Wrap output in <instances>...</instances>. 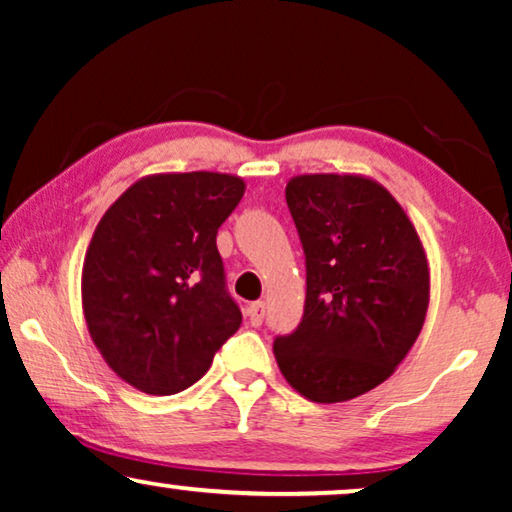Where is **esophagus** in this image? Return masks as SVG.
<instances>
[{
    "mask_svg": "<svg viewBox=\"0 0 512 512\" xmlns=\"http://www.w3.org/2000/svg\"><path fill=\"white\" fill-rule=\"evenodd\" d=\"M247 314H249L251 324H254V326L261 324L263 317H265V303H263V300H256V303H251Z\"/></svg>",
    "mask_w": 512,
    "mask_h": 512,
    "instance_id": "34e87169",
    "label": "esophagus"
}]
</instances>
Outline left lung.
Returning a JSON list of instances; mask_svg holds the SVG:
<instances>
[{"label": "left lung", "instance_id": "1", "mask_svg": "<svg viewBox=\"0 0 512 512\" xmlns=\"http://www.w3.org/2000/svg\"><path fill=\"white\" fill-rule=\"evenodd\" d=\"M305 249L300 326L272 345L284 380L312 403H345L394 375L422 333L431 270L415 223L363 174L286 184Z\"/></svg>", "mask_w": 512, "mask_h": 512}]
</instances>
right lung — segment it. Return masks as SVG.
I'll return each mask as SVG.
<instances>
[{"label": "right lung", "instance_id": "add662e5", "mask_svg": "<svg viewBox=\"0 0 512 512\" xmlns=\"http://www.w3.org/2000/svg\"><path fill=\"white\" fill-rule=\"evenodd\" d=\"M244 188L223 172L146 174L97 223L83 258V317L102 359L130 387L179 394L240 328L216 230Z\"/></svg>", "mask_w": 512, "mask_h": 512}]
</instances>
